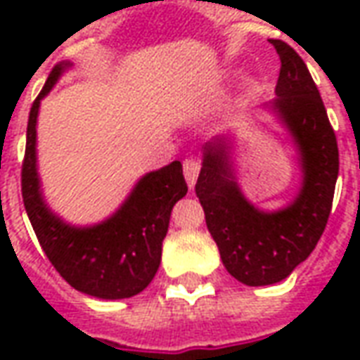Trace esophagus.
Here are the masks:
<instances>
[{
  "label": "esophagus",
  "instance_id": "obj_1",
  "mask_svg": "<svg viewBox=\"0 0 360 360\" xmlns=\"http://www.w3.org/2000/svg\"><path fill=\"white\" fill-rule=\"evenodd\" d=\"M183 173H185V179L191 188L195 187L196 179H198V173H200V162L196 158H187L183 162Z\"/></svg>",
  "mask_w": 360,
  "mask_h": 360
}]
</instances>
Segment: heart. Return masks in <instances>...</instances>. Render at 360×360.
<instances>
[{"mask_svg": "<svg viewBox=\"0 0 360 360\" xmlns=\"http://www.w3.org/2000/svg\"><path fill=\"white\" fill-rule=\"evenodd\" d=\"M250 89H252V86H250Z\"/></svg>", "mask_w": 360, "mask_h": 360, "instance_id": "1", "label": "heart"}]
</instances>
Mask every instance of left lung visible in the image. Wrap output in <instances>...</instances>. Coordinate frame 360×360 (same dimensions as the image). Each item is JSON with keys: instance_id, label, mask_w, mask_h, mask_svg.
<instances>
[{"instance_id": "8db88e82", "label": "left lung", "mask_w": 360, "mask_h": 360, "mask_svg": "<svg viewBox=\"0 0 360 360\" xmlns=\"http://www.w3.org/2000/svg\"><path fill=\"white\" fill-rule=\"evenodd\" d=\"M281 61L270 108L299 150L302 187L293 202L262 212L245 198L226 134L204 146L196 196L226 270L245 285H271L304 262L324 233L340 172V152L309 69L283 40H270Z\"/></svg>"}]
</instances>
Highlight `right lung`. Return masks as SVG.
<instances>
[{
    "mask_svg": "<svg viewBox=\"0 0 360 360\" xmlns=\"http://www.w3.org/2000/svg\"><path fill=\"white\" fill-rule=\"evenodd\" d=\"M67 63L51 69L30 108L27 150L20 172L22 202L40 247L67 283L98 299H127L141 293L156 276L162 243L175 202L187 195L181 162L142 177L113 216L92 227H75L44 202L36 169V119L40 100L58 82Z\"/></svg>",
    "mask_w": 360,
    "mask_h": 360,
    "instance_id": "1",
    "label": "right lung"
}]
</instances>
